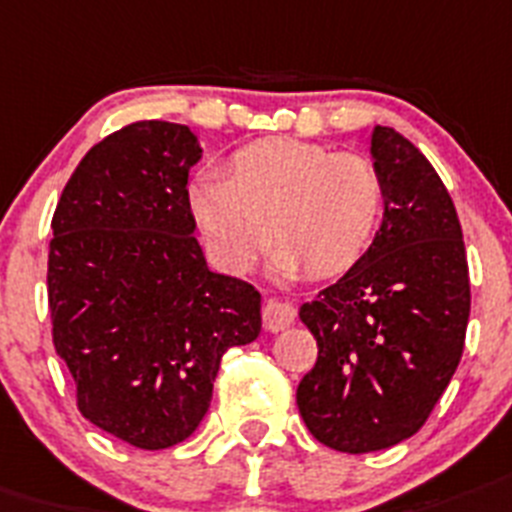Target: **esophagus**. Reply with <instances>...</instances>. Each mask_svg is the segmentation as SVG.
<instances>
[{
	"mask_svg": "<svg viewBox=\"0 0 512 512\" xmlns=\"http://www.w3.org/2000/svg\"><path fill=\"white\" fill-rule=\"evenodd\" d=\"M296 320L294 304L283 302V299H265L263 304V325L270 333L286 330Z\"/></svg>",
	"mask_w": 512,
	"mask_h": 512,
	"instance_id": "obj_1",
	"label": "esophagus"
}]
</instances>
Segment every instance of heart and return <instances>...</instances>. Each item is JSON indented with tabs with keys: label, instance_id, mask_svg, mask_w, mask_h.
Instances as JSON below:
<instances>
[{
	"label": "heart",
	"instance_id": "1",
	"mask_svg": "<svg viewBox=\"0 0 512 512\" xmlns=\"http://www.w3.org/2000/svg\"><path fill=\"white\" fill-rule=\"evenodd\" d=\"M213 255L244 273L276 239L283 273L336 276L372 244L385 208L377 166L359 153L273 137L236 150L229 176L205 171L190 190Z\"/></svg>",
	"mask_w": 512,
	"mask_h": 512
}]
</instances>
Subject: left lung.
I'll use <instances>...</instances> for the list:
<instances>
[{"mask_svg":"<svg viewBox=\"0 0 512 512\" xmlns=\"http://www.w3.org/2000/svg\"><path fill=\"white\" fill-rule=\"evenodd\" d=\"M372 156L385 184L375 242L299 309L317 362L296 406L312 437L341 453L393 448L424 427L471 312L461 221L432 163L390 127H375Z\"/></svg>","mask_w":512,"mask_h":512,"instance_id":"8db88e82","label":"left lung"}]
</instances>
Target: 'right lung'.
Segmentation results:
<instances>
[{
	"mask_svg": "<svg viewBox=\"0 0 512 512\" xmlns=\"http://www.w3.org/2000/svg\"><path fill=\"white\" fill-rule=\"evenodd\" d=\"M200 153L184 124H127L85 153L51 218V338L77 411L143 450L195 432L221 356L263 325L255 286L208 270L192 236Z\"/></svg>",
	"mask_w": 512,
	"mask_h": 512,
	"instance_id": "obj_1",
	"label": "right lung"
}]
</instances>
